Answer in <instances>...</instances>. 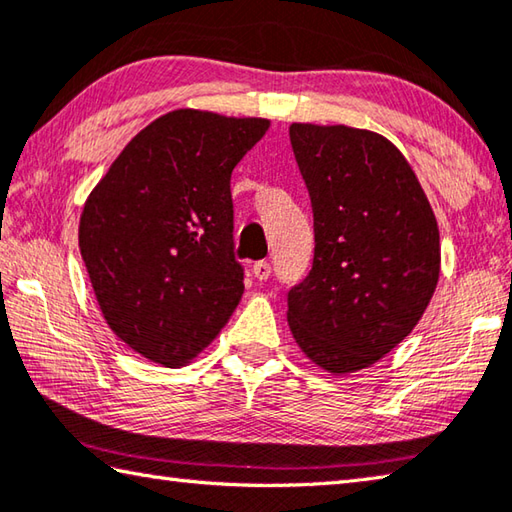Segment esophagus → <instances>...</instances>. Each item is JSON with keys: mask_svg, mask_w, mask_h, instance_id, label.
Returning a JSON list of instances; mask_svg holds the SVG:
<instances>
[{"mask_svg": "<svg viewBox=\"0 0 512 512\" xmlns=\"http://www.w3.org/2000/svg\"><path fill=\"white\" fill-rule=\"evenodd\" d=\"M252 272L258 281H267V278L272 276V263H269V260H258V263H254Z\"/></svg>", "mask_w": 512, "mask_h": 512, "instance_id": "obj_1", "label": "esophagus"}]
</instances>
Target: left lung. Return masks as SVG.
<instances>
[{
    "instance_id": "8db88e82",
    "label": "left lung",
    "mask_w": 512,
    "mask_h": 512,
    "mask_svg": "<svg viewBox=\"0 0 512 512\" xmlns=\"http://www.w3.org/2000/svg\"><path fill=\"white\" fill-rule=\"evenodd\" d=\"M289 140L314 214V260L287 292L289 327L321 368H368L406 339L435 292V214L379 133L292 124Z\"/></svg>"
}]
</instances>
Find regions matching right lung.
Returning a JSON list of instances; mask_svg holds the SVG:
<instances>
[{"label": "right lung", "mask_w": 512, "mask_h": 512, "mask_svg": "<svg viewBox=\"0 0 512 512\" xmlns=\"http://www.w3.org/2000/svg\"><path fill=\"white\" fill-rule=\"evenodd\" d=\"M263 118L180 109L142 129L93 189L80 252L111 330L160 365L216 339L243 296L231 171Z\"/></svg>", "instance_id": "obj_1"}]
</instances>
